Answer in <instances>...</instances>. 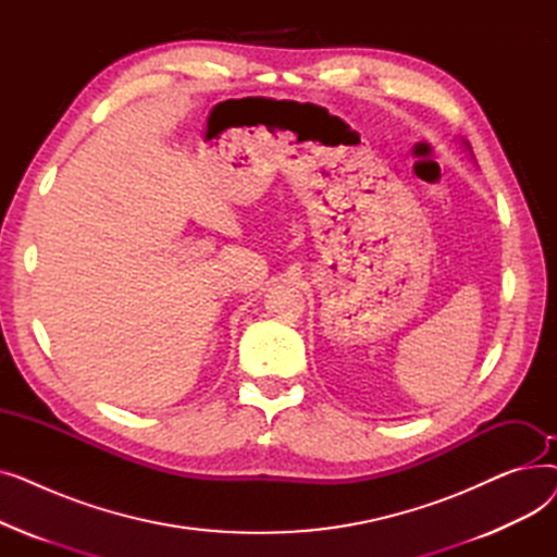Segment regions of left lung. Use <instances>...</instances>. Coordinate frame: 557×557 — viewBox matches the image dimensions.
I'll return each mask as SVG.
<instances>
[{"mask_svg": "<svg viewBox=\"0 0 557 557\" xmlns=\"http://www.w3.org/2000/svg\"><path fill=\"white\" fill-rule=\"evenodd\" d=\"M462 146H465V149H467V151H470V156H472V149H470V146H467L465 141H462Z\"/></svg>", "mask_w": 557, "mask_h": 557, "instance_id": "8db88e82", "label": "left lung"}]
</instances>
